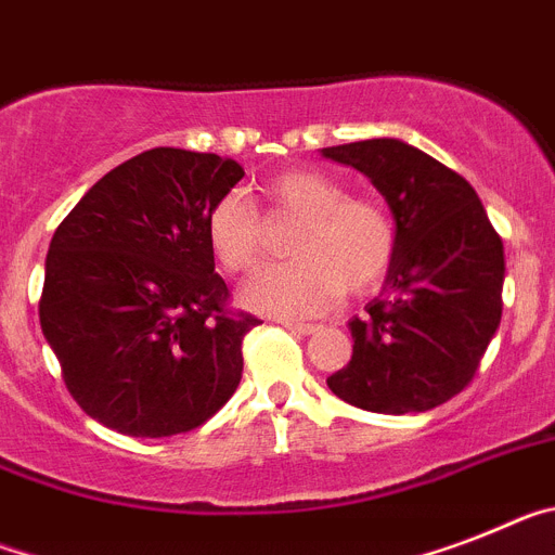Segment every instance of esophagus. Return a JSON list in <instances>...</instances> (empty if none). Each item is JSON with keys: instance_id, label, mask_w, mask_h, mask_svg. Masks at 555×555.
Returning a JSON list of instances; mask_svg holds the SVG:
<instances>
[{"instance_id": "34e87169", "label": "esophagus", "mask_w": 555, "mask_h": 555, "mask_svg": "<svg viewBox=\"0 0 555 555\" xmlns=\"http://www.w3.org/2000/svg\"><path fill=\"white\" fill-rule=\"evenodd\" d=\"M282 326H284V330L296 332V335H312V332L321 330L318 324H298V321H282Z\"/></svg>"}]
</instances>
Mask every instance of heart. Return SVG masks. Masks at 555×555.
I'll use <instances>...</instances> for the list:
<instances>
[{
    "label": "heart",
    "instance_id": "heart-1",
    "mask_svg": "<svg viewBox=\"0 0 555 555\" xmlns=\"http://www.w3.org/2000/svg\"><path fill=\"white\" fill-rule=\"evenodd\" d=\"M264 195L279 211L301 218L293 262L264 264L240 291L248 310L276 318L321 315L340 293L374 291L397 254V225L383 204L349 197L337 178L315 170L276 172ZM211 254L229 271H248L262 250V220L243 192H225L206 215Z\"/></svg>",
    "mask_w": 555,
    "mask_h": 555
}]
</instances>
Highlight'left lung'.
Instances as JSON below:
<instances>
[{"mask_svg": "<svg viewBox=\"0 0 555 555\" xmlns=\"http://www.w3.org/2000/svg\"><path fill=\"white\" fill-rule=\"evenodd\" d=\"M391 209L397 254L351 318V360L326 385L371 413H424L469 385L503 315L505 254L469 181L402 139L324 147Z\"/></svg>", "mask_w": 555, "mask_h": 555, "instance_id": "left-lung-1", "label": "left lung"}]
</instances>
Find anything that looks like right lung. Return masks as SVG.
<instances>
[{
    "label": "right lung",
    "mask_w": 555,
    "mask_h": 555,
    "mask_svg": "<svg viewBox=\"0 0 555 555\" xmlns=\"http://www.w3.org/2000/svg\"><path fill=\"white\" fill-rule=\"evenodd\" d=\"M243 176L215 153L153 147L100 178L52 234L41 332L94 422L176 436L237 391L259 318L223 310L206 215Z\"/></svg>",
    "instance_id": "obj_1"
}]
</instances>
